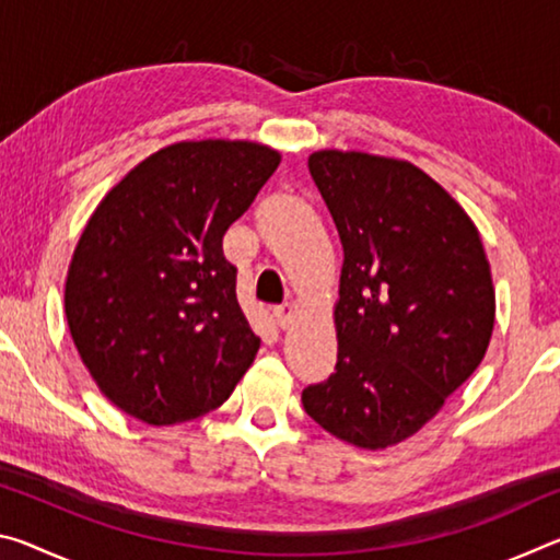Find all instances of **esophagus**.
<instances>
[{
    "label": "esophagus",
    "instance_id": "34e87169",
    "mask_svg": "<svg viewBox=\"0 0 560 560\" xmlns=\"http://www.w3.org/2000/svg\"><path fill=\"white\" fill-rule=\"evenodd\" d=\"M273 320H277L279 328H289L293 324V306H291V303H281V306L273 308Z\"/></svg>",
    "mask_w": 560,
    "mask_h": 560
}]
</instances>
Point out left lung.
Segmentation results:
<instances>
[{"label": "left lung", "mask_w": 560, "mask_h": 560, "mask_svg": "<svg viewBox=\"0 0 560 560\" xmlns=\"http://www.w3.org/2000/svg\"><path fill=\"white\" fill-rule=\"evenodd\" d=\"M308 173L343 244L338 363L301 393L308 417L365 450L402 442L477 371L494 287L467 212L405 160L320 150Z\"/></svg>", "instance_id": "left-lung-1"}]
</instances>
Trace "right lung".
Segmentation results:
<instances>
[{
  "label": "right lung",
  "mask_w": 560,
  "mask_h": 560,
  "mask_svg": "<svg viewBox=\"0 0 560 560\" xmlns=\"http://www.w3.org/2000/svg\"><path fill=\"white\" fill-rule=\"evenodd\" d=\"M277 150L200 140L158 150L103 197L66 277V320L108 400L148 424L220 407L259 350L222 240Z\"/></svg>",
  "instance_id": "add662e5"
}]
</instances>
